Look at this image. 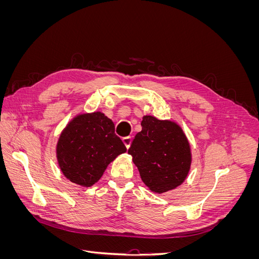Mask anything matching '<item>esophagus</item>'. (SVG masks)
I'll list each match as a JSON object with an SVG mask.
<instances>
[{"instance_id": "obj_1", "label": "esophagus", "mask_w": 259, "mask_h": 259, "mask_svg": "<svg viewBox=\"0 0 259 259\" xmlns=\"http://www.w3.org/2000/svg\"><path fill=\"white\" fill-rule=\"evenodd\" d=\"M132 137L131 136H126V137H123V143H124V145H125V147H126L127 149L130 148V146H131V144H132Z\"/></svg>"}]
</instances>
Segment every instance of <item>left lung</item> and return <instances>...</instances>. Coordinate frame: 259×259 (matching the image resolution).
<instances>
[{
    "mask_svg": "<svg viewBox=\"0 0 259 259\" xmlns=\"http://www.w3.org/2000/svg\"><path fill=\"white\" fill-rule=\"evenodd\" d=\"M128 149L144 184L155 193L182 185L189 174L191 149L184 131L169 120L145 115Z\"/></svg>",
    "mask_w": 259,
    "mask_h": 259,
    "instance_id": "8db88e82",
    "label": "left lung"
}]
</instances>
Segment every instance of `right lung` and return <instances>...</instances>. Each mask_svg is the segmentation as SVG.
I'll return each instance as SVG.
<instances>
[{"label":"right lung","mask_w":259,"mask_h":259,"mask_svg":"<svg viewBox=\"0 0 259 259\" xmlns=\"http://www.w3.org/2000/svg\"><path fill=\"white\" fill-rule=\"evenodd\" d=\"M126 147L103 112L77 114L62 130L56 146L58 165L70 182L91 187Z\"/></svg>","instance_id":"1"}]
</instances>
